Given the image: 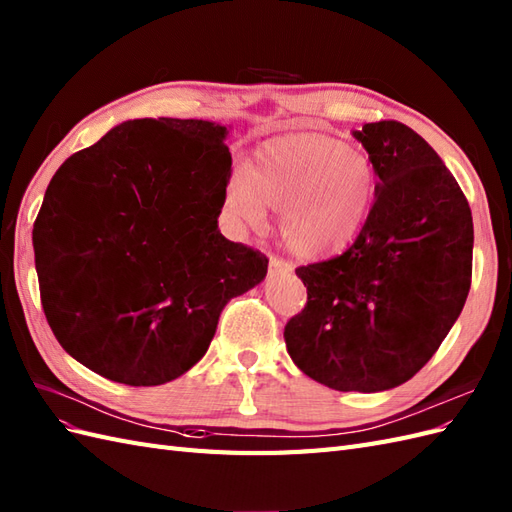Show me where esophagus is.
Instances as JSON below:
<instances>
[{
  "instance_id": "esophagus-1",
  "label": "esophagus",
  "mask_w": 512,
  "mask_h": 512,
  "mask_svg": "<svg viewBox=\"0 0 512 512\" xmlns=\"http://www.w3.org/2000/svg\"><path fill=\"white\" fill-rule=\"evenodd\" d=\"M290 271H293V265H290V262H286L282 258H275V256L269 258V278H273V275H280V273H290Z\"/></svg>"
}]
</instances>
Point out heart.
<instances>
[{"mask_svg":"<svg viewBox=\"0 0 512 512\" xmlns=\"http://www.w3.org/2000/svg\"><path fill=\"white\" fill-rule=\"evenodd\" d=\"M375 198L377 170L364 150L316 131L269 137L226 187L228 213L247 228L262 232L267 206L278 209L286 247L306 260L347 250Z\"/></svg>","mask_w":512,"mask_h":512,"instance_id":"b5f03b06","label":"heart"}]
</instances>
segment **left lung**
I'll list each match as a JSON object with an SVG mask.
<instances>
[{
  "label": "left lung",
  "instance_id": "left-lung-1",
  "mask_svg": "<svg viewBox=\"0 0 512 512\" xmlns=\"http://www.w3.org/2000/svg\"><path fill=\"white\" fill-rule=\"evenodd\" d=\"M377 170L368 224L338 258L299 267L308 303L284 327L295 366L338 392H383L433 357L472 284L474 224L435 150L394 120L353 131Z\"/></svg>",
  "mask_w": 512,
  "mask_h": 512
}]
</instances>
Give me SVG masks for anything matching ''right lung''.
I'll list each match as a JSON object with an SVG mask.
<instances>
[{
    "mask_svg": "<svg viewBox=\"0 0 512 512\" xmlns=\"http://www.w3.org/2000/svg\"><path fill=\"white\" fill-rule=\"evenodd\" d=\"M211 120H129L55 172L32 241L49 327L96 375L161 385L196 366L269 260L217 226L232 157Z\"/></svg>",
    "mask_w": 512,
    "mask_h": 512,
    "instance_id": "right-lung-1",
    "label": "right lung"
}]
</instances>
